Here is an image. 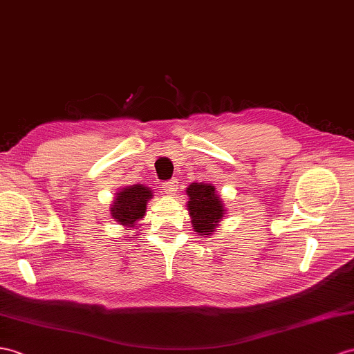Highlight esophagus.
Returning <instances> with one entry per match:
<instances>
[{
  "label": "esophagus",
  "mask_w": 354,
  "mask_h": 354,
  "mask_svg": "<svg viewBox=\"0 0 354 354\" xmlns=\"http://www.w3.org/2000/svg\"><path fill=\"white\" fill-rule=\"evenodd\" d=\"M177 189H178V180H176V178L168 180V182H165V183L162 185V191L165 192L167 195H169V196L176 195L177 194Z\"/></svg>",
  "instance_id": "obj_1"
}]
</instances>
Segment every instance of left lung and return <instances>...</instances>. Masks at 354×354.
<instances>
[{
	"label": "left lung",
	"mask_w": 354,
	"mask_h": 354,
	"mask_svg": "<svg viewBox=\"0 0 354 354\" xmlns=\"http://www.w3.org/2000/svg\"><path fill=\"white\" fill-rule=\"evenodd\" d=\"M186 194L189 196L187 210L194 230L201 236H210L225 214L221 198L214 192V186L210 183H192L187 186Z\"/></svg>",
	"instance_id": "obj_1"
}]
</instances>
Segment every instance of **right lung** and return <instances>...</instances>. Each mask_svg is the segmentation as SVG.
Wrapping results in <instances>:
<instances>
[{
	"instance_id": "right-lung-1",
	"label": "right lung",
	"mask_w": 354,
	"mask_h": 354,
	"mask_svg": "<svg viewBox=\"0 0 354 354\" xmlns=\"http://www.w3.org/2000/svg\"><path fill=\"white\" fill-rule=\"evenodd\" d=\"M151 198V189L144 185L123 187L111 207V216L123 227H133L145 214L147 203Z\"/></svg>"
}]
</instances>
